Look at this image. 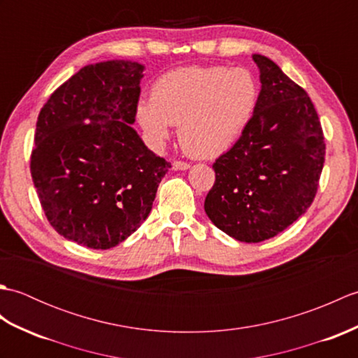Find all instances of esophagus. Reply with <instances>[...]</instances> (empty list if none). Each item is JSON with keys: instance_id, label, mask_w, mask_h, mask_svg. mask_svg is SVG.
<instances>
[{"instance_id": "1", "label": "esophagus", "mask_w": 358, "mask_h": 358, "mask_svg": "<svg viewBox=\"0 0 358 358\" xmlns=\"http://www.w3.org/2000/svg\"><path fill=\"white\" fill-rule=\"evenodd\" d=\"M189 167H191V164L186 162H180V159L173 162V169H177V171H186V169H189Z\"/></svg>"}]
</instances>
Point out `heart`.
I'll return each mask as SVG.
<instances>
[{
    "label": "heart",
    "instance_id": "1",
    "mask_svg": "<svg viewBox=\"0 0 358 358\" xmlns=\"http://www.w3.org/2000/svg\"><path fill=\"white\" fill-rule=\"evenodd\" d=\"M258 83L245 67L189 66L162 75L136 120L152 146L162 148L178 126V140L194 158L226 154L252 120Z\"/></svg>",
    "mask_w": 358,
    "mask_h": 358
}]
</instances>
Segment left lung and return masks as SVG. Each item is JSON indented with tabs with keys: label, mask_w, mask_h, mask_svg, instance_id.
I'll return each instance as SVG.
<instances>
[{
	"label": "left lung",
	"mask_w": 358,
	"mask_h": 358,
	"mask_svg": "<svg viewBox=\"0 0 358 358\" xmlns=\"http://www.w3.org/2000/svg\"><path fill=\"white\" fill-rule=\"evenodd\" d=\"M262 90L238 141L214 163L204 200L210 222L229 237L258 243L299 220L317 194L324 163L320 120L306 90L254 53Z\"/></svg>",
	"instance_id": "8db88e82"
}]
</instances>
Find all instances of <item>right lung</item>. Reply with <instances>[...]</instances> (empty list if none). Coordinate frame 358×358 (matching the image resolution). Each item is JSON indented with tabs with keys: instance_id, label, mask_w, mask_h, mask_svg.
Wrapping results in <instances>:
<instances>
[{
	"instance_id": "obj_1",
	"label": "right lung",
	"mask_w": 358,
	"mask_h": 358,
	"mask_svg": "<svg viewBox=\"0 0 358 358\" xmlns=\"http://www.w3.org/2000/svg\"><path fill=\"white\" fill-rule=\"evenodd\" d=\"M144 66L89 64L38 115L30 173L50 226L90 249H110L148 218L171 163L146 148L135 121Z\"/></svg>"
}]
</instances>
